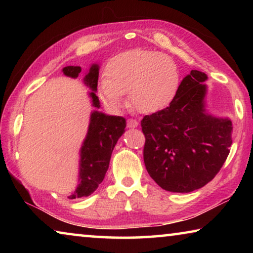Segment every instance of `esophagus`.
I'll list each match as a JSON object with an SVG mask.
<instances>
[{
    "mask_svg": "<svg viewBox=\"0 0 253 253\" xmlns=\"http://www.w3.org/2000/svg\"><path fill=\"white\" fill-rule=\"evenodd\" d=\"M127 126L129 128H135L138 126V122L136 121V119H132V118H129L127 121Z\"/></svg>",
    "mask_w": 253,
    "mask_h": 253,
    "instance_id": "obj_1",
    "label": "esophagus"
}]
</instances>
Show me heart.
<instances>
[{"mask_svg": "<svg viewBox=\"0 0 253 253\" xmlns=\"http://www.w3.org/2000/svg\"><path fill=\"white\" fill-rule=\"evenodd\" d=\"M179 87L181 72L173 59L157 51L134 49L110 60L99 91L111 107L122 106L123 95L129 93L132 108L147 115L166 108Z\"/></svg>", "mask_w": 253, "mask_h": 253, "instance_id": "heart-1", "label": "heart"}]
</instances>
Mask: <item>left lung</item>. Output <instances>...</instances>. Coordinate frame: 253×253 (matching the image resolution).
I'll return each instance as SVG.
<instances>
[{"label":"left lung","instance_id":"1","mask_svg":"<svg viewBox=\"0 0 253 253\" xmlns=\"http://www.w3.org/2000/svg\"><path fill=\"white\" fill-rule=\"evenodd\" d=\"M207 79L204 72L192 70L169 106L140 122L145 166L166 191L188 193L203 187L230 153L232 123L205 111Z\"/></svg>","mask_w":253,"mask_h":253}]
</instances>
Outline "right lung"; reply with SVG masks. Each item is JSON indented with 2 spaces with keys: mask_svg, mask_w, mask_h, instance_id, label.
Segmentation results:
<instances>
[{
  "mask_svg": "<svg viewBox=\"0 0 253 253\" xmlns=\"http://www.w3.org/2000/svg\"><path fill=\"white\" fill-rule=\"evenodd\" d=\"M62 71L68 77L77 78L81 72V67L68 66L63 68ZM98 76L99 67L98 65H92L84 78L85 85L92 90L89 95L95 108L100 107L99 99L96 96ZM125 127L126 121L124 117L108 116L98 110L92 111L88 134L80 149L79 185L69 199L88 196L97 190L99 184L104 181L109 166L111 153L119 137L125 131Z\"/></svg>",
  "mask_w": 253,
  "mask_h": 253,
  "instance_id": "add662e5",
  "label": "right lung"
}]
</instances>
